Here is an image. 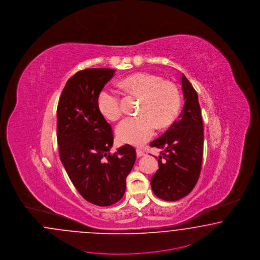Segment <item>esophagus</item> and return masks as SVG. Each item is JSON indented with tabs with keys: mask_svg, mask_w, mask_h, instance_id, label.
Segmentation results:
<instances>
[{
	"mask_svg": "<svg viewBox=\"0 0 260 260\" xmlns=\"http://www.w3.org/2000/svg\"><path fill=\"white\" fill-rule=\"evenodd\" d=\"M136 152H137V156H138V157H143V156L145 155V153H144L142 149H137Z\"/></svg>",
	"mask_w": 260,
	"mask_h": 260,
	"instance_id": "34e87169",
	"label": "esophagus"
}]
</instances>
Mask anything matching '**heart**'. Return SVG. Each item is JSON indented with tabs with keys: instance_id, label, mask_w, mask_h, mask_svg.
Segmentation results:
<instances>
[{
	"instance_id": "obj_1",
	"label": "heart",
	"mask_w": 260,
	"mask_h": 260,
	"mask_svg": "<svg viewBox=\"0 0 260 260\" xmlns=\"http://www.w3.org/2000/svg\"><path fill=\"white\" fill-rule=\"evenodd\" d=\"M121 86L130 94L141 96L138 117H126L117 127L120 143L142 145L155 134L157 124L169 125L176 117L181 105V96L176 85L149 73H136L121 80ZM98 109L102 117L115 121L122 109L116 92L103 90L98 98Z\"/></svg>"
}]
</instances>
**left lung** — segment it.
I'll use <instances>...</instances> for the list:
<instances>
[{
	"instance_id": "1",
	"label": "left lung",
	"mask_w": 260,
	"mask_h": 260,
	"mask_svg": "<svg viewBox=\"0 0 260 260\" xmlns=\"http://www.w3.org/2000/svg\"><path fill=\"white\" fill-rule=\"evenodd\" d=\"M183 110L168 130L150 143L160 149L159 169L151 178L154 194L165 201H177L190 192L201 172L204 127L198 94L182 74Z\"/></svg>"
}]
</instances>
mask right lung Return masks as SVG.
I'll list each match as a JSON object with an SVG mask.
<instances>
[{
	"mask_svg": "<svg viewBox=\"0 0 260 260\" xmlns=\"http://www.w3.org/2000/svg\"><path fill=\"white\" fill-rule=\"evenodd\" d=\"M115 71L93 68L77 72L68 80L57 106L60 159L77 191L100 207L123 197L126 177L136 160V150L129 144L110 153L112 128L98 109L99 94Z\"/></svg>",
	"mask_w": 260,
	"mask_h": 260,
	"instance_id": "right-lung-1",
	"label": "right lung"
}]
</instances>
